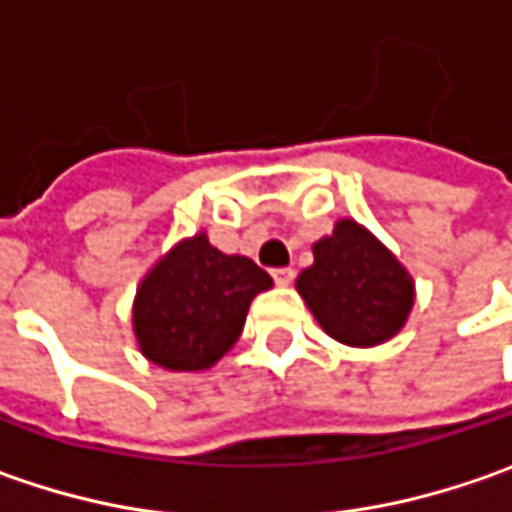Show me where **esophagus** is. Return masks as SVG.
<instances>
[{
    "label": "esophagus",
    "mask_w": 512,
    "mask_h": 512,
    "mask_svg": "<svg viewBox=\"0 0 512 512\" xmlns=\"http://www.w3.org/2000/svg\"><path fill=\"white\" fill-rule=\"evenodd\" d=\"M270 276H273V282H276L279 287H287L290 282H293V276H296V273H293L290 267H276V270H270Z\"/></svg>",
    "instance_id": "obj_1"
}]
</instances>
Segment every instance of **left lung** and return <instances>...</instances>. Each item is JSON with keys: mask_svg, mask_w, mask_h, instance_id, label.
I'll use <instances>...</instances> for the list:
<instances>
[{"mask_svg": "<svg viewBox=\"0 0 512 512\" xmlns=\"http://www.w3.org/2000/svg\"><path fill=\"white\" fill-rule=\"evenodd\" d=\"M296 290L327 336L350 347L399 336L416 302L410 270L356 219H339L313 242V265L299 273Z\"/></svg>", "mask_w": 512, "mask_h": 512, "instance_id": "left-lung-1", "label": "left lung"}]
</instances>
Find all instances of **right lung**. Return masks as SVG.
Wrapping results in <instances>:
<instances>
[{"instance_id":"add662e5","label":"right lung","mask_w":512,"mask_h":512,"mask_svg":"<svg viewBox=\"0 0 512 512\" xmlns=\"http://www.w3.org/2000/svg\"><path fill=\"white\" fill-rule=\"evenodd\" d=\"M270 287L253 259L227 256L199 230L162 253L136 287V347L173 373L210 370L242 336L250 302Z\"/></svg>"}]
</instances>
